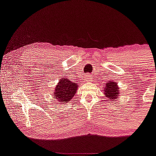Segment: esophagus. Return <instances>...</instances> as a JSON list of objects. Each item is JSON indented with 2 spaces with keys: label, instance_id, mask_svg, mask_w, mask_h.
<instances>
[{
  "label": "esophagus",
  "instance_id": "obj_1",
  "mask_svg": "<svg viewBox=\"0 0 156 156\" xmlns=\"http://www.w3.org/2000/svg\"><path fill=\"white\" fill-rule=\"evenodd\" d=\"M85 79H86V81H91V80H92V76L89 74L86 75L85 77Z\"/></svg>",
  "mask_w": 156,
  "mask_h": 156
}]
</instances>
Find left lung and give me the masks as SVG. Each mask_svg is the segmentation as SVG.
Here are the masks:
<instances>
[{"label":"left lung","mask_w":156,"mask_h":156,"mask_svg":"<svg viewBox=\"0 0 156 156\" xmlns=\"http://www.w3.org/2000/svg\"><path fill=\"white\" fill-rule=\"evenodd\" d=\"M104 94L111 102H115L120 94V89L118 83L113 80L105 83V87H103Z\"/></svg>","instance_id":"obj_1"}]
</instances>
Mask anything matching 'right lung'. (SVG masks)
I'll list each match as a JSON object with an SVG mask.
<instances>
[{
	"label": "right lung",
	"mask_w": 156,
	"mask_h": 156,
	"mask_svg": "<svg viewBox=\"0 0 156 156\" xmlns=\"http://www.w3.org/2000/svg\"><path fill=\"white\" fill-rule=\"evenodd\" d=\"M78 83L70 81L67 78H62L55 86L54 95L55 99L59 102L67 103L70 102L76 94Z\"/></svg>",
	"instance_id": "right-lung-1"
}]
</instances>
